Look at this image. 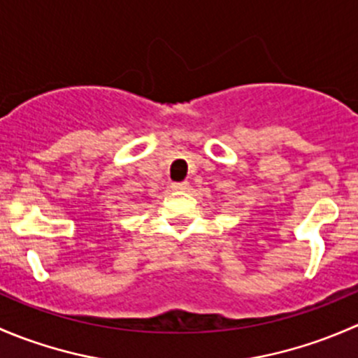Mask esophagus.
Masks as SVG:
<instances>
[{"label":"esophagus","instance_id":"1","mask_svg":"<svg viewBox=\"0 0 358 358\" xmlns=\"http://www.w3.org/2000/svg\"><path fill=\"white\" fill-rule=\"evenodd\" d=\"M189 182H176V183H173V185H171V189L173 190H182V192H183V190H189Z\"/></svg>","mask_w":358,"mask_h":358}]
</instances>
